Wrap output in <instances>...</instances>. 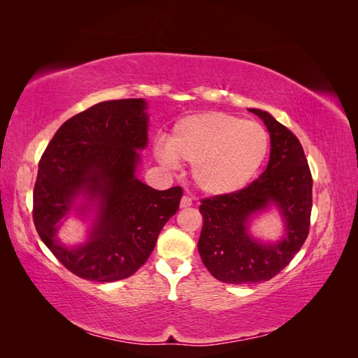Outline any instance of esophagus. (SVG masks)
I'll return each instance as SVG.
<instances>
[{
	"label": "esophagus",
	"instance_id": "1",
	"mask_svg": "<svg viewBox=\"0 0 358 358\" xmlns=\"http://www.w3.org/2000/svg\"><path fill=\"white\" fill-rule=\"evenodd\" d=\"M192 204V200L188 197V196H183L182 200H180V208L185 209V208H189V206Z\"/></svg>",
	"mask_w": 358,
	"mask_h": 358
}]
</instances>
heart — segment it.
Returning <instances> with one entry per match:
<instances>
[{
  "label": "heart",
  "mask_w": 358,
  "mask_h": 358,
  "mask_svg": "<svg viewBox=\"0 0 358 358\" xmlns=\"http://www.w3.org/2000/svg\"><path fill=\"white\" fill-rule=\"evenodd\" d=\"M268 152V134L255 121L224 112H204L179 119L167 142H159L162 164H191L196 187L208 196H225L245 188Z\"/></svg>",
  "instance_id": "obj_1"
}]
</instances>
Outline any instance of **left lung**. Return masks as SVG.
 <instances>
[{
	"label": "left lung",
	"instance_id": "1",
	"mask_svg": "<svg viewBox=\"0 0 358 358\" xmlns=\"http://www.w3.org/2000/svg\"><path fill=\"white\" fill-rule=\"evenodd\" d=\"M249 112L262 117L270 133L266 170L248 187L200 204L199 252L212 276L225 284H257L276 276L300 251L310 225L312 175L299 138L270 113ZM272 203L283 215L286 234L278 244H262L248 236L247 222Z\"/></svg>",
	"mask_w": 358,
	"mask_h": 358
}]
</instances>
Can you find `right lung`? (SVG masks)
I'll return each mask as SVG.
<instances>
[{
  "label": "right lung",
  "mask_w": 358,
  "mask_h": 358,
  "mask_svg": "<svg viewBox=\"0 0 358 358\" xmlns=\"http://www.w3.org/2000/svg\"><path fill=\"white\" fill-rule=\"evenodd\" d=\"M143 99L95 104L64 122L38 162L32 220L40 239L71 273L113 282L136 273L154 251L159 231L179 209L182 188L157 191L136 176L148 143ZM83 196L99 213L90 241L67 248L57 222Z\"/></svg>",
  "instance_id": "right-lung-1"
}]
</instances>
